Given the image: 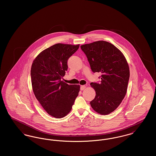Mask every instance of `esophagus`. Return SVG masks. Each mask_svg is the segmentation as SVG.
<instances>
[{"instance_id": "34e87169", "label": "esophagus", "mask_w": 156, "mask_h": 156, "mask_svg": "<svg viewBox=\"0 0 156 156\" xmlns=\"http://www.w3.org/2000/svg\"><path fill=\"white\" fill-rule=\"evenodd\" d=\"M86 87H86L85 85H81L80 89H81V90H83V89L86 88Z\"/></svg>"}]
</instances>
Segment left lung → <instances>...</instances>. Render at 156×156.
Returning a JSON list of instances; mask_svg holds the SVG:
<instances>
[{
	"label": "left lung",
	"mask_w": 156,
	"mask_h": 156,
	"mask_svg": "<svg viewBox=\"0 0 156 156\" xmlns=\"http://www.w3.org/2000/svg\"><path fill=\"white\" fill-rule=\"evenodd\" d=\"M94 73H101V81L91 82L96 96L90 102L92 109L100 115L114 111L126 95L130 76L129 64L123 54L114 45L97 41L81 45Z\"/></svg>",
	"instance_id": "1"
}]
</instances>
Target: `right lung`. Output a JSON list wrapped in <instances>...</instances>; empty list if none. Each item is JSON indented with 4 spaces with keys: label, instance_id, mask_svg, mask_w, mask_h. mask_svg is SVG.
Here are the masks:
<instances>
[{
    "label": "right lung",
    "instance_id": "right-lung-1",
    "mask_svg": "<svg viewBox=\"0 0 156 156\" xmlns=\"http://www.w3.org/2000/svg\"><path fill=\"white\" fill-rule=\"evenodd\" d=\"M79 47L80 44L53 45L40 52L31 65L34 95L47 113L57 119L71 111L80 90V85H68L61 81L68 69V59Z\"/></svg>",
    "mask_w": 156,
    "mask_h": 156
}]
</instances>
